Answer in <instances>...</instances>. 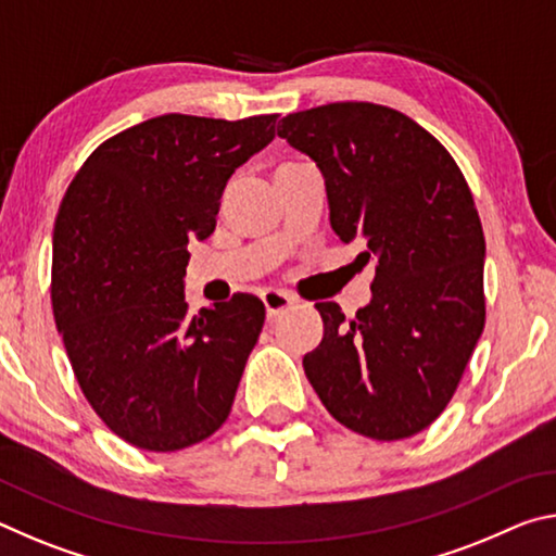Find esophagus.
Instances as JSON below:
<instances>
[{"label": "esophagus", "instance_id": "1", "mask_svg": "<svg viewBox=\"0 0 556 556\" xmlns=\"http://www.w3.org/2000/svg\"><path fill=\"white\" fill-rule=\"evenodd\" d=\"M262 304L267 308V318H277L279 314H285L291 304H294V296L285 294V291L269 289L262 294Z\"/></svg>", "mask_w": 556, "mask_h": 556}]
</instances>
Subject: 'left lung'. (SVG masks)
<instances>
[{"label": "left lung", "instance_id": "8db88e82", "mask_svg": "<svg viewBox=\"0 0 556 556\" xmlns=\"http://www.w3.org/2000/svg\"><path fill=\"white\" fill-rule=\"evenodd\" d=\"M279 137L314 159L331 228L372 262V299L345 321L318 301L324 338L304 372L357 434L397 441L434 421L485 324V238L454 159L425 127L372 102H331L281 119ZM353 262V265H355Z\"/></svg>", "mask_w": 556, "mask_h": 556}]
</instances>
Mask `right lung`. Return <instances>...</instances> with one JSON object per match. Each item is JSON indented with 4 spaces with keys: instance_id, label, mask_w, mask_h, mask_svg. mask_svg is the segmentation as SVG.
I'll use <instances>...</instances> for the list:
<instances>
[{
    "instance_id": "1",
    "label": "right lung",
    "mask_w": 556,
    "mask_h": 556,
    "mask_svg": "<svg viewBox=\"0 0 556 556\" xmlns=\"http://www.w3.org/2000/svg\"><path fill=\"white\" fill-rule=\"evenodd\" d=\"M277 115H162L102 142L53 228L51 304L90 407L127 444L178 451L228 419L265 304L235 294L188 316V238L215 230L235 168Z\"/></svg>"
}]
</instances>
